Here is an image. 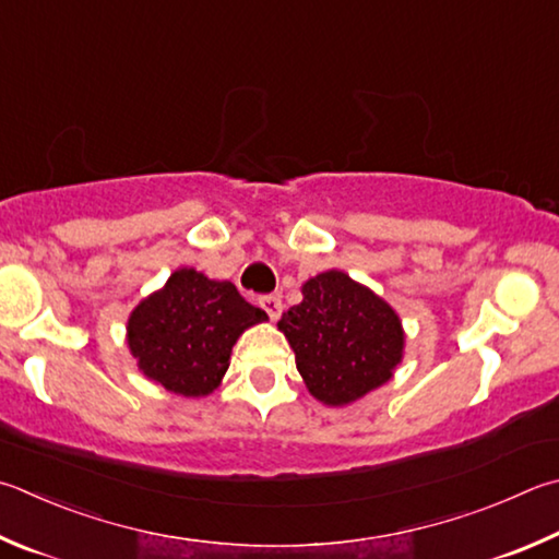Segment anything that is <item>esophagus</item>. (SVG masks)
Listing matches in <instances>:
<instances>
[{
  "label": "esophagus",
  "mask_w": 559,
  "mask_h": 559,
  "mask_svg": "<svg viewBox=\"0 0 559 559\" xmlns=\"http://www.w3.org/2000/svg\"><path fill=\"white\" fill-rule=\"evenodd\" d=\"M259 306L266 310V314L271 320H278L281 318V312H283V302H281V298L278 296H263V298H259Z\"/></svg>",
  "instance_id": "34e87169"
}]
</instances>
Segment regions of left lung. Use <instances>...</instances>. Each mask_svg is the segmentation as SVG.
Returning <instances> with one entry per match:
<instances>
[{"label":"left lung","mask_w":559,"mask_h":559,"mask_svg":"<svg viewBox=\"0 0 559 559\" xmlns=\"http://www.w3.org/2000/svg\"><path fill=\"white\" fill-rule=\"evenodd\" d=\"M300 293L302 300L283 312L278 330L314 401L344 408L393 379L405 330L379 293L337 269L308 278Z\"/></svg>","instance_id":"8db88e82"}]
</instances>
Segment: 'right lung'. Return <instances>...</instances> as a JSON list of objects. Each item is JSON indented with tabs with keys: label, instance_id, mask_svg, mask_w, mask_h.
Here are the masks:
<instances>
[{
	"label": "right lung",
	"instance_id": "right-lung-1",
	"mask_svg": "<svg viewBox=\"0 0 559 559\" xmlns=\"http://www.w3.org/2000/svg\"><path fill=\"white\" fill-rule=\"evenodd\" d=\"M266 320L235 283L180 266L129 312L127 347L148 381L182 399H205L225 379L237 340Z\"/></svg>",
	"mask_w": 559,
	"mask_h": 559
}]
</instances>
